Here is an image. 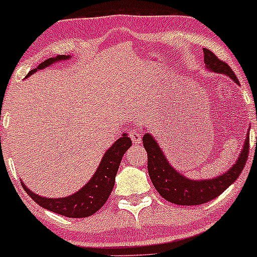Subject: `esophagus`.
<instances>
[{
    "mask_svg": "<svg viewBox=\"0 0 257 257\" xmlns=\"http://www.w3.org/2000/svg\"><path fill=\"white\" fill-rule=\"evenodd\" d=\"M129 136H131V139L133 141L134 144H139L142 142V134L139 133V132L133 131L129 133Z\"/></svg>",
    "mask_w": 257,
    "mask_h": 257,
    "instance_id": "1",
    "label": "esophagus"
}]
</instances>
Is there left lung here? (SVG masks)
<instances>
[{"instance_id": "1", "label": "left lung", "mask_w": 257, "mask_h": 257, "mask_svg": "<svg viewBox=\"0 0 257 257\" xmlns=\"http://www.w3.org/2000/svg\"><path fill=\"white\" fill-rule=\"evenodd\" d=\"M203 51L206 69L212 73L225 74L239 84L236 76L225 62L220 61L209 49L204 48ZM143 144L148 153V173L153 185L165 200L177 205H200L219 196L240 177L248 157L247 134L236 162L227 172L212 179L195 180L179 173L170 164L152 134H144Z\"/></svg>"}]
</instances>
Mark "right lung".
<instances>
[{"label": "right lung", "instance_id": "1", "mask_svg": "<svg viewBox=\"0 0 257 257\" xmlns=\"http://www.w3.org/2000/svg\"><path fill=\"white\" fill-rule=\"evenodd\" d=\"M69 58H71V56H64L63 54V56H57L46 59L37 68H33L32 71H30L26 78L32 76L37 71L45 69L52 64L57 63V62L67 61ZM131 147V138L128 137V134L124 133L104 153L99 163V167L97 168L93 177L88 180V183L72 195L64 196V198H46V196H41L31 191L23 181L21 184H22L26 193L33 199V201H36L38 205L49 210V211H53L56 214L63 215L67 217L90 216L102 208L109 198L121 158Z\"/></svg>", "mask_w": 257, "mask_h": 257}]
</instances>
